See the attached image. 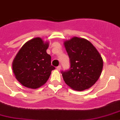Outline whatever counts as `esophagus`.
I'll list each match as a JSON object with an SVG mask.
<instances>
[{
  "mask_svg": "<svg viewBox=\"0 0 120 120\" xmlns=\"http://www.w3.org/2000/svg\"><path fill=\"white\" fill-rule=\"evenodd\" d=\"M56 70H58V71H60V70H61V66L60 65L58 66V67H56Z\"/></svg>",
  "mask_w": 120,
  "mask_h": 120,
  "instance_id": "1",
  "label": "esophagus"
}]
</instances>
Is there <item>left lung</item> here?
Segmentation results:
<instances>
[{"label":"left lung","mask_w":120,"mask_h":120,"mask_svg":"<svg viewBox=\"0 0 120 120\" xmlns=\"http://www.w3.org/2000/svg\"><path fill=\"white\" fill-rule=\"evenodd\" d=\"M64 45L70 62L69 70L62 71L65 83L73 90L88 89L100 77L103 59L96 48L85 38L73 37Z\"/></svg>","instance_id":"obj_1"}]
</instances>
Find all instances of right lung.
Here are the masks:
<instances>
[{"label": "right lung", "mask_w": 120, "mask_h": 120, "mask_svg": "<svg viewBox=\"0 0 120 120\" xmlns=\"http://www.w3.org/2000/svg\"><path fill=\"white\" fill-rule=\"evenodd\" d=\"M49 43L40 37L29 40L22 46L14 58L12 69L16 79L25 87L36 89L47 82L51 71V56L46 50Z\"/></svg>", "instance_id": "right-lung-1"}]
</instances>
